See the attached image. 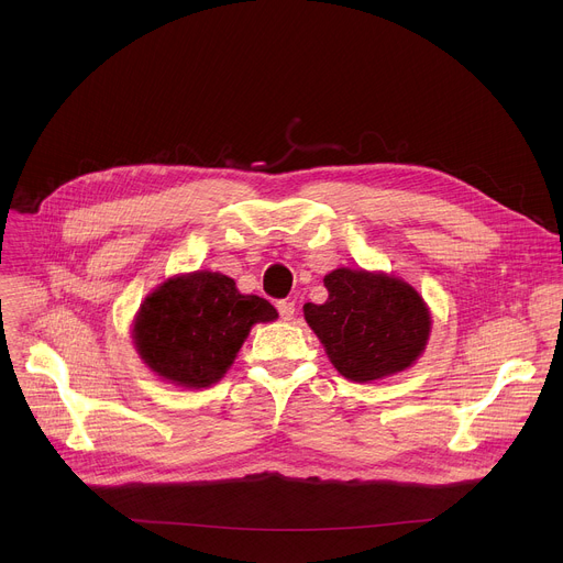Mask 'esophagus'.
Listing matches in <instances>:
<instances>
[{"label":"esophagus","mask_w":563,"mask_h":563,"mask_svg":"<svg viewBox=\"0 0 563 563\" xmlns=\"http://www.w3.org/2000/svg\"><path fill=\"white\" fill-rule=\"evenodd\" d=\"M276 307H278V313H280L283 320H291L294 318V311H296L294 300H280Z\"/></svg>","instance_id":"obj_1"}]
</instances>
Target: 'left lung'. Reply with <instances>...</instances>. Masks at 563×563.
I'll return each instance as SVG.
<instances>
[{"label":"left lung","instance_id":"8db88e82","mask_svg":"<svg viewBox=\"0 0 563 563\" xmlns=\"http://www.w3.org/2000/svg\"><path fill=\"white\" fill-rule=\"evenodd\" d=\"M330 298L305 302V320L350 380H374L410 367L426 350L430 311L404 280L336 269L325 276Z\"/></svg>","mask_w":563,"mask_h":563}]
</instances>
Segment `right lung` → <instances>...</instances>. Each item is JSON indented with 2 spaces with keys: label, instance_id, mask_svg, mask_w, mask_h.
Segmentation results:
<instances>
[{
  "label": "right lung",
  "instance_id": "obj_1",
  "mask_svg": "<svg viewBox=\"0 0 563 563\" xmlns=\"http://www.w3.org/2000/svg\"><path fill=\"white\" fill-rule=\"evenodd\" d=\"M276 316L269 300L240 294L233 278L196 272L172 278L146 296L133 339L157 376L185 387H207L222 378L252 325Z\"/></svg>",
  "mask_w": 563,
  "mask_h": 563
}]
</instances>
